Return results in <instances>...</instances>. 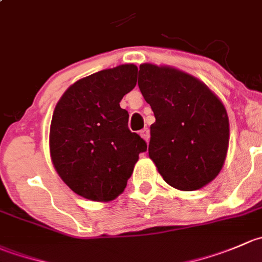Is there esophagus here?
<instances>
[{
    "instance_id": "34e87169",
    "label": "esophagus",
    "mask_w": 262,
    "mask_h": 262,
    "mask_svg": "<svg viewBox=\"0 0 262 262\" xmlns=\"http://www.w3.org/2000/svg\"><path fill=\"white\" fill-rule=\"evenodd\" d=\"M140 136L142 137V139L145 140L146 142H149V139H150V134H149V130L147 128H144L142 131H140Z\"/></svg>"
}]
</instances>
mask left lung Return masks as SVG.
Masks as SVG:
<instances>
[{"instance_id": "8db88e82", "label": "left lung", "mask_w": 262, "mask_h": 262, "mask_svg": "<svg viewBox=\"0 0 262 262\" xmlns=\"http://www.w3.org/2000/svg\"><path fill=\"white\" fill-rule=\"evenodd\" d=\"M139 88L155 122L149 156L178 190L201 189L225 165L230 122L222 101L198 78L169 66H140Z\"/></svg>"}]
</instances>
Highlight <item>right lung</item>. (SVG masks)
<instances>
[{
    "label": "right lung",
    "instance_id": "obj_1",
    "mask_svg": "<svg viewBox=\"0 0 262 262\" xmlns=\"http://www.w3.org/2000/svg\"><path fill=\"white\" fill-rule=\"evenodd\" d=\"M137 67L122 64L77 80L54 110L49 149L54 168L78 195L111 202L127 185L146 142L127 127L121 108L136 85Z\"/></svg>",
    "mask_w": 262,
    "mask_h": 262
}]
</instances>
